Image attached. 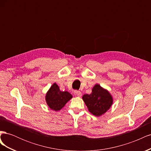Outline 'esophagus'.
<instances>
[{
    "mask_svg": "<svg viewBox=\"0 0 151 151\" xmlns=\"http://www.w3.org/2000/svg\"><path fill=\"white\" fill-rule=\"evenodd\" d=\"M74 94H75L76 96H79V97H81V96H82V93L80 92V91H74Z\"/></svg>",
    "mask_w": 151,
    "mask_h": 151,
    "instance_id": "1",
    "label": "esophagus"
}]
</instances>
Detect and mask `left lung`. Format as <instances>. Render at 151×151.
<instances>
[{
	"label": "left lung",
	"instance_id": "left-lung-1",
	"mask_svg": "<svg viewBox=\"0 0 151 151\" xmlns=\"http://www.w3.org/2000/svg\"><path fill=\"white\" fill-rule=\"evenodd\" d=\"M83 99L89 111L96 116H100L106 113L113 103L112 95L98 84L94 86L90 94H84Z\"/></svg>",
	"mask_w": 151,
	"mask_h": 151
}]
</instances>
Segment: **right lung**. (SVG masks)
I'll return each mask as SVG.
<instances>
[{
    "label": "right lung",
    "instance_id": "obj_1",
    "mask_svg": "<svg viewBox=\"0 0 151 151\" xmlns=\"http://www.w3.org/2000/svg\"><path fill=\"white\" fill-rule=\"evenodd\" d=\"M72 98V95L70 93L60 91L55 83L51 86L45 96V101L48 107L55 111L60 110Z\"/></svg>",
    "mask_w": 151,
    "mask_h": 151
}]
</instances>
